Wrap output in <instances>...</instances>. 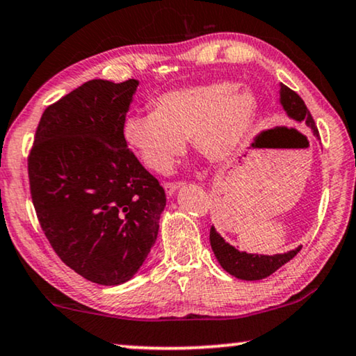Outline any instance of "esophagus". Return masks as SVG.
Masks as SVG:
<instances>
[{"label":"esophagus","instance_id":"34e87169","mask_svg":"<svg viewBox=\"0 0 356 356\" xmlns=\"http://www.w3.org/2000/svg\"><path fill=\"white\" fill-rule=\"evenodd\" d=\"M179 188H181V184H179V182H168V184H164V191H165V193H168L169 197H172L174 193L179 191Z\"/></svg>","mask_w":356,"mask_h":356}]
</instances>
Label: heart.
I'll return each mask as SVG.
<instances>
[{
	"label": "heart",
	"mask_w": 356,
	"mask_h": 356,
	"mask_svg": "<svg viewBox=\"0 0 356 356\" xmlns=\"http://www.w3.org/2000/svg\"><path fill=\"white\" fill-rule=\"evenodd\" d=\"M255 112L254 92L234 81L175 89L161 94L151 112L127 115L122 138L146 168L168 172L187 136L207 158L226 159L249 134Z\"/></svg>",
	"instance_id": "obj_1"
}]
</instances>
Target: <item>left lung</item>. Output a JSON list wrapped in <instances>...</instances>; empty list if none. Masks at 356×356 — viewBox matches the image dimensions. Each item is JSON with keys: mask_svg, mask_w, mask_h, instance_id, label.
Returning <instances> with one entry per match:
<instances>
[{"mask_svg": "<svg viewBox=\"0 0 356 356\" xmlns=\"http://www.w3.org/2000/svg\"><path fill=\"white\" fill-rule=\"evenodd\" d=\"M280 104L283 111L286 112V115L298 123L305 122L306 127L309 129L314 136L319 138V131H317V127L314 120H312V115L307 111L306 104L302 99L298 96L295 91H291L290 88H286L285 84L280 83ZM210 244L213 252H215V257L222 268L226 270L227 273L233 275V277L239 278V280H262V278H267L273 272H277L278 268L283 267L286 262L295 257V255L301 250V245H298L296 249L288 250V252L283 254H273V255H264V254H248L241 252L226 243L225 238H221V234L215 229V226H211L210 229Z\"/></svg>", "mask_w": 356, "mask_h": 356, "instance_id": "1", "label": "left lung"}]
</instances>
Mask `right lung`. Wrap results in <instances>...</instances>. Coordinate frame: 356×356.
I'll return each instance as SVG.
<instances>
[{
	"label": "right lung",
	"mask_w": 356,
	"mask_h": 356,
	"mask_svg": "<svg viewBox=\"0 0 356 356\" xmlns=\"http://www.w3.org/2000/svg\"><path fill=\"white\" fill-rule=\"evenodd\" d=\"M136 79H91L42 113L29 156L32 203L58 257L86 280H131L159 231L165 193L122 138Z\"/></svg>",
	"instance_id": "obj_1"
}]
</instances>
